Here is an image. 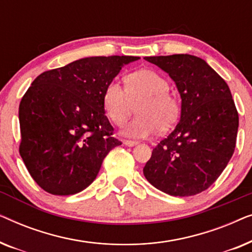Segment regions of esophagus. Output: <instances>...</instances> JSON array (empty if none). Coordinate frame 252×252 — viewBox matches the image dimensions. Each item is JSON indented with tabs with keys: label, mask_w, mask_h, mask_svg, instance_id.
<instances>
[{
	"label": "esophagus",
	"mask_w": 252,
	"mask_h": 252,
	"mask_svg": "<svg viewBox=\"0 0 252 252\" xmlns=\"http://www.w3.org/2000/svg\"><path fill=\"white\" fill-rule=\"evenodd\" d=\"M124 144L127 147H134L136 146V144H139L136 142V141H129V140H124Z\"/></svg>",
	"instance_id": "obj_1"
}]
</instances>
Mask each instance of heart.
<instances>
[{"label": "heart", "instance_id": "b5f03b06", "mask_svg": "<svg viewBox=\"0 0 252 252\" xmlns=\"http://www.w3.org/2000/svg\"><path fill=\"white\" fill-rule=\"evenodd\" d=\"M170 84L153 70H139L125 77V88L118 82L106 85L102 104L105 115L117 126H123L134 111L135 118L124 127L126 136L142 139L159 132H166L180 117V102L170 92Z\"/></svg>", "mask_w": 252, "mask_h": 252}]
</instances>
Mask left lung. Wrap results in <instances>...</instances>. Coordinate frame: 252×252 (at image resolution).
<instances>
[{"instance_id":"1","label":"left lung","mask_w":252,"mask_h":252,"mask_svg":"<svg viewBox=\"0 0 252 252\" xmlns=\"http://www.w3.org/2000/svg\"><path fill=\"white\" fill-rule=\"evenodd\" d=\"M144 60L168 73L181 96L180 122L153 150L144 177L168 195L199 194L219 178L235 150L239 113L228 85L192 55Z\"/></svg>"}]
</instances>
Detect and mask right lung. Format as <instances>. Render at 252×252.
<instances>
[{
    "label": "right lung",
    "instance_id": "1",
    "mask_svg": "<svg viewBox=\"0 0 252 252\" xmlns=\"http://www.w3.org/2000/svg\"><path fill=\"white\" fill-rule=\"evenodd\" d=\"M134 56L74 61L36 77L19 104V154L34 181L53 195L80 192L122 142L104 115L103 92Z\"/></svg>",
    "mask_w": 252,
    "mask_h": 252
}]
</instances>
